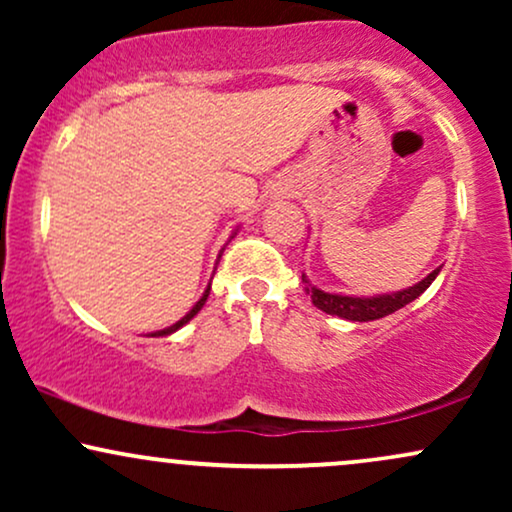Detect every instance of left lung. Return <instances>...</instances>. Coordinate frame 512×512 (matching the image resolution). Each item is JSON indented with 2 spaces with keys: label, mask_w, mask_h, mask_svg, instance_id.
Here are the masks:
<instances>
[{
  "label": "left lung",
  "mask_w": 512,
  "mask_h": 512,
  "mask_svg": "<svg viewBox=\"0 0 512 512\" xmlns=\"http://www.w3.org/2000/svg\"><path fill=\"white\" fill-rule=\"evenodd\" d=\"M440 272V267L433 269L431 274L424 276L419 284L409 286V289L395 291V293H380V296H342V293H327L317 286L310 284L305 279V293H310V301H313L315 308H320L322 313L327 315H337L344 317V320L351 322H370V320H380V317L392 315L395 310L404 308V305L416 301V298L424 293L428 286L436 281V276Z\"/></svg>",
  "instance_id": "8db88e82"
}]
</instances>
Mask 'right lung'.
Wrapping results in <instances>:
<instances>
[{
	"label": "right lung",
	"mask_w": 512,
	"mask_h": 512,
	"mask_svg": "<svg viewBox=\"0 0 512 512\" xmlns=\"http://www.w3.org/2000/svg\"><path fill=\"white\" fill-rule=\"evenodd\" d=\"M209 291H211V284L207 286V291H204V293H202V298H199V301H197L195 305H192V310H190V313H187L185 317H180V320H178V322H175V325H170V327H166V330H158V332H151V334H149V337H168V334L178 332L182 325H187V322H190V320H192V317H195V315L199 313V310H202V308H204V303H207V298H209Z\"/></svg>",
	"instance_id": "obj_1"
}]
</instances>
